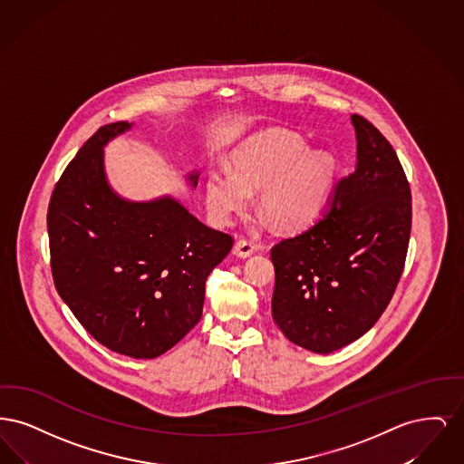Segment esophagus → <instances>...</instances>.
I'll list each match as a JSON object with an SVG mask.
<instances>
[{
	"mask_svg": "<svg viewBox=\"0 0 464 464\" xmlns=\"http://www.w3.org/2000/svg\"><path fill=\"white\" fill-rule=\"evenodd\" d=\"M254 252H256V245L250 242V240L240 238L238 242L235 243V254H237L238 257H248V256H252Z\"/></svg>",
	"mask_w": 464,
	"mask_h": 464,
	"instance_id": "obj_1",
	"label": "esophagus"
}]
</instances>
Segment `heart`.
Listing matches in <instances>:
<instances>
[{
    "label": "heart",
    "mask_w": 464,
    "mask_h": 464,
    "mask_svg": "<svg viewBox=\"0 0 464 464\" xmlns=\"http://www.w3.org/2000/svg\"><path fill=\"white\" fill-rule=\"evenodd\" d=\"M233 172L214 169L205 199L214 222L229 224L261 191V210L282 229H301L320 214L334 179L327 151L308 150L297 133L267 130L245 140L231 156Z\"/></svg>",
    "instance_id": "b5f03b06"
}]
</instances>
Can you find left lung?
I'll return each instance as SVG.
<instances>
[{
	"instance_id": "left-lung-1",
	"label": "left lung",
	"mask_w": 464,
	"mask_h": 464,
	"mask_svg": "<svg viewBox=\"0 0 464 464\" xmlns=\"http://www.w3.org/2000/svg\"><path fill=\"white\" fill-rule=\"evenodd\" d=\"M356 167L322 218L271 248L273 320L288 341L332 353L374 327L390 304L411 238V188L397 153L352 114Z\"/></svg>"
}]
</instances>
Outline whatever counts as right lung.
<instances>
[{
  "instance_id": "add662e5",
  "label": "right lung",
  "mask_w": 464,
  "mask_h": 464,
  "mask_svg": "<svg viewBox=\"0 0 464 464\" xmlns=\"http://www.w3.org/2000/svg\"><path fill=\"white\" fill-rule=\"evenodd\" d=\"M133 123L101 127L71 160L48 203L55 288L111 352L156 358L201 318L205 282L233 238L172 197L121 198L106 179L104 146ZM188 180L195 188L198 174Z\"/></svg>"
}]
</instances>
